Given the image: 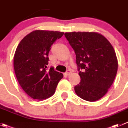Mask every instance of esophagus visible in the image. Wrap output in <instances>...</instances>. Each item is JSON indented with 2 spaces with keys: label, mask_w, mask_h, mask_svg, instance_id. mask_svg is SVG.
I'll use <instances>...</instances> for the list:
<instances>
[{
  "label": "esophagus",
  "mask_w": 128,
  "mask_h": 128,
  "mask_svg": "<svg viewBox=\"0 0 128 128\" xmlns=\"http://www.w3.org/2000/svg\"><path fill=\"white\" fill-rule=\"evenodd\" d=\"M71 71H70V70H68V71H67L66 72H65V74L66 76H69V75H70V74H71Z\"/></svg>",
  "instance_id": "esophagus-1"
}]
</instances>
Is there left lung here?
I'll use <instances>...</instances> for the list:
<instances>
[{"label": "left lung", "mask_w": 128, "mask_h": 128, "mask_svg": "<svg viewBox=\"0 0 128 128\" xmlns=\"http://www.w3.org/2000/svg\"><path fill=\"white\" fill-rule=\"evenodd\" d=\"M76 54L80 82L74 87L78 96L96 101L103 97L114 81L118 68L115 50L105 37L94 32L64 34Z\"/></svg>", "instance_id": "1"}]
</instances>
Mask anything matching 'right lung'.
<instances>
[{"instance_id": "obj_1", "label": "right lung", "mask_w": 128, "mask_h": 128, "mask_svg": "<svg viewBox=\"0 0 128 128\" xmlns=\"http://www.w3.org/2000/svg\"><path fill=\"white\" fill-rule=\"evenodd\" d=\"M64 34L58 31L36 30L20 42L14 56V70L24 91L34 100H43L56 92L62 73L48 70V53L54 42Z\"/></svg>"}]
</instances>
